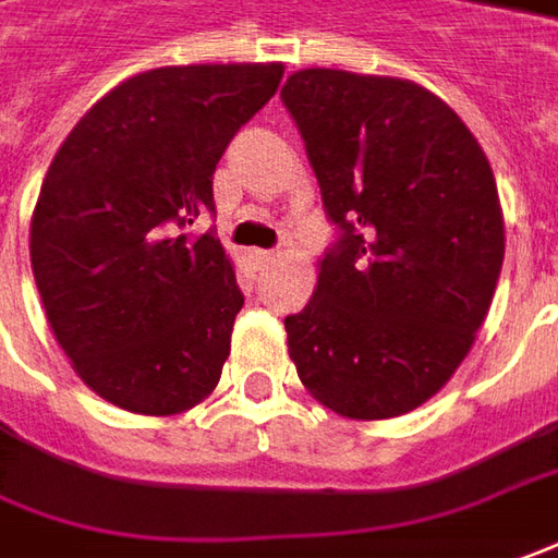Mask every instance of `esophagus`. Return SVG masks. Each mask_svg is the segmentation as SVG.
I'll return each instance as SVG.
<instances>
[{
    "mask_svg": "<svg viewBox=\"0 0 558 558\" xmlns=\"http://www.w3.org/2000/svg\"><path fill=\"white\" fill-rule=\"evenodd\" d=\"M275 256H278V250H253V259H256V265L275 263Z\"/></svg>",
    "mask_w": 558,
    "mask_h": 558,
    "instance_id": "obj_1",
    "label": "esophagus"
}]
</instances>
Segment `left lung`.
Masks as SVG:
<instances>
[{
    "label": "left lung",
    "mask_w": 558,
    "mask_h": 558,
    "mask_svg": "<svg viewBox=\"0 0 558 558\" xmlns=\"http://www.w3.org/2000/svg\"><path fill=\"white\" fill-rule=\"evenodd\" d=\"M280 100L305 140L339 241L283 320L308 393L360 422L427 403L486 320L504 214L486 151L415 82L299 70Z\"/></svg>",
    "instance_id": "left-lung-1"
}]
</instances>
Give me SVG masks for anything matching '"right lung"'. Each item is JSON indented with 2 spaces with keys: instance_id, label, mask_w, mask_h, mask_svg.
<instances>
[{
  "instance_id": "1",
  "label": "right lung",
  "mask_w": 558,
  "mask_h": 558,
  "mask_svg": "<svg viewBox=\"0 0 558 558\" xmlns=\"http://www.w3.org/2000/svg\"><path fill=\"white\" fill-rule=\"evenodd\" d=\"M283 63L140 72L90 106L57 149L29 226L48 324L106 403L177 415L219 385L244 305L214 231V170Z\"/></svg>"
}]
</instances>
